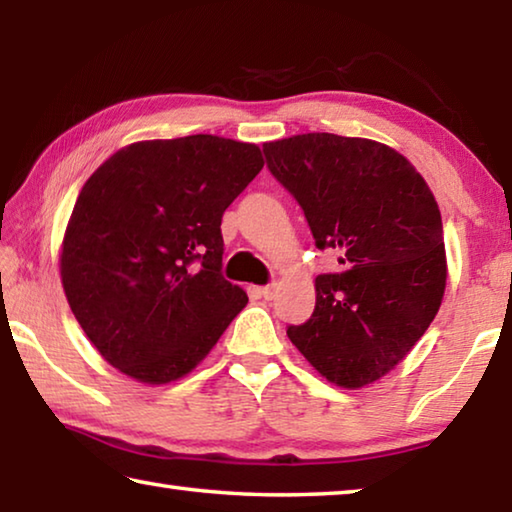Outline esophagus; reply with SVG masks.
I'll list each match as a JSON object with an SVG mask.
<instances>
[{
    "label": "esophagus",
    "instance_id": "34e87169",
    "mask_svg": "<svg viewBox=\"0 0 512 512\" xmlns=\"http://www.w3.org/2000/svg\"><path fill=\"white\" fill-rule=\"evenodd\" d=\"M277 293V284H266V287H259V296L264 300H273Z\"/></svg>",
    "mask_w": 512,
    "mask_h": 512
}]
</instances>
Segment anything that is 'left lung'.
Listing matches in <instances>:
<instances>
[{
    "instance_id": "8db88e82",
    "label": "left lung",
    "mask_w": 512,
    "mask_h": 512,
    "mask_svg": "<svg viewBox=\"0 0 512 512\" xmlns=\"http://www.w3.org/2000/svg\"><path fill=\"white\" fill-rule=\"evenodd\" d=\"M273 176L300 203L320 250L345 273L316 277L314 314L287 329L314 370L363 388L400 363L443 302V219L429 185L391 146L305 133L264 144Z\"/></svg>"
}]
</instances>
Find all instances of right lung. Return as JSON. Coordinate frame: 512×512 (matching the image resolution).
<instances>
[{
    "instance_id": "obj_1",
    "label": "right lung",
    "mask_w": 512,
    "mask_h": 512,
    "mask_svg": "<svg viewBox=\"0 0 512 512\" xmlns=\"http://www.w3.org/2000/svg\"><path fill=\"white\" fill-rule=\"evenodd\" d=\"M262 167L257 144L189 135L128 144L88 178L60 280L112 368L151 386L185 377L246 307L221 275V216Z\"/></svg>"
}]
</instances>
